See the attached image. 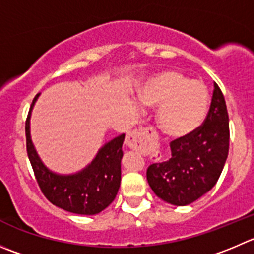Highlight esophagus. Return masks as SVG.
I'll use <instances>...</instances> for the list:
<instances>
[{
  "mask_svg": "<svg viewBox=\"0 0 254 254\" xmlns=\"http://www.w3.org/2000/svg\"><path fill=\"white\" fill-rule=\"evenodd\" d=\"M126 144L134 151H143L148 148L153 152H158V142H157L154 131L149 127L138 128L129 132L126 138Z\"/></svg>",
  "mask_w": 254,
  "mask_h": 254,
  "instance_id": "obj_1",
  "label": "esophagus"
}]
</instances>
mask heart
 Listing matches in <instances>:
<instances>
[{"mask_svg":"<svg viewBox=\"0 0 254 254\" xmlns=\"http://www.w3.org/2000/svg\"><path fill=\"white\" fill-rule=\"evenodd\" d=\"M137 101L142 106H158L157 127L163 136L175 139L194 133L211 106L207 87L176 69H162L149 76L139 87Z\"/></svg>","mask_w":254,"mask_h":254,"instance_id":"1","label":"heart"}]
</instances>
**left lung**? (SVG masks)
Masks as SVG:
<instances>
[{"mask_svg": "<svg viewBox=\"0 0 254 254\" xmlns=\"http://www.w3.org/2000/svg\"><path fill=\"white\" fill-rule=\"evenodd\" d=\"M228 121L223 93L214 83L203 125L190 136L171 142L168 161L147 168V181L157 197L173 206H187L214 187L228 157Z\"/></svg>", "mask_w": 254, "mask_h": 254, "instance_id": "left-lung-1", "label": "left lung"}]
</instances>
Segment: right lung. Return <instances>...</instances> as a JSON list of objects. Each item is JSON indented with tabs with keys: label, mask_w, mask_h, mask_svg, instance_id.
<instances>
[{
	"label": "right lung",
	"mask_w": 254,
	"mask_h": 254,
	"mask_svg": "<svg viewBox=\"0 0 254 254\" xmlns=\"http://www.w3.org/2000/svg\"><path fill=\"white\" fill-rule=\"evenodd\" d=\"M38 96L33 98L26 121V146L41 190L51 203L67 212L86 216L100 213L112 203L120 188L125 134L105 143L82 171L72 175L52 172L41 161L31 139V112Z\"/></svg>",
	"instance_id": "right-lung-1"
}]
</instances>
